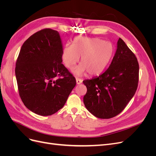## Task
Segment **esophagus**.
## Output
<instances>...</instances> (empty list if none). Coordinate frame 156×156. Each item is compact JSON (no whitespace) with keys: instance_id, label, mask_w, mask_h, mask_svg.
I'll use <instances>...</instances> for the list:
<instances>
[{"instance_id":"obj_1","label":"esophagus","mask_w":156,"mask_h":156,"mask_svg":"<svg viewBox=\"0 0 156 156\" xmlns=\"http://www.w3.org/2000/svg\"><path fill=\"white\" fill-rule=\"evenodd\" d=\"M82 81H83L82 79H79V78H76V83L77 84H80L82 83Z\"/></svg>"}]
</instances>
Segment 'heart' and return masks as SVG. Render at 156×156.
<instances>
[{
  "mask_svg": "<svg viewBox=\"0 0 156 156\" xmlns=\"http://www.w3.org/2000/svg\"><path fill=\"white\" fill-rule=\"evenodd\" d=\"M114 53L113 45L98 37L78 36L73 44H66L62 53L65 66L72 69L81 58V64L74 70V73L81 75L86 72L89 75L100 74L107 66Z\"/></svg>",
  "mask_w": 156,
  "mask_h": 156,
  "instance_id": "obj_1",
  "label": "heart"
}]
</instances>
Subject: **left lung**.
Returning <instances> with one entry per match:
<instances>
[{
  "label": "left lung",
  "instance_id": "1",
  "mask_svg": "<svg viewBox=\"0 0 156 156\" xmlns=\"http://www.w3.org/2000/svg\"><path fill=\"white\" fill-rule=\"evenodd\" d=\"M139 66L135 54L121 38L108 68L99 77L84 80L83 102L99 119H108L123 111L133 97L139 83Z\"/></svg>",
  "mask_w": 156,
  "mask_h": 156
}]
</instances>
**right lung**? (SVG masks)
I'll use <instances>...</instances> for the list:
<instances>
[{
  "label": "right lung",
  "instance_id": "add662e5",
  "mask_svg": "<svg viewBox=\"0 0 156 156\" xmlns=\"http://www.w3.org/2000/svg\"><path fill=\"white\" fill-rule=\"evenodd\" d=\"M62 45L58 31L44 29L23 44L16 64L19 94L27 108L49 116L62 108L76 80L62 64Z\"/></svg>",
  "mask_w": 156,
  "mask_h": 156
}]
</instances>
